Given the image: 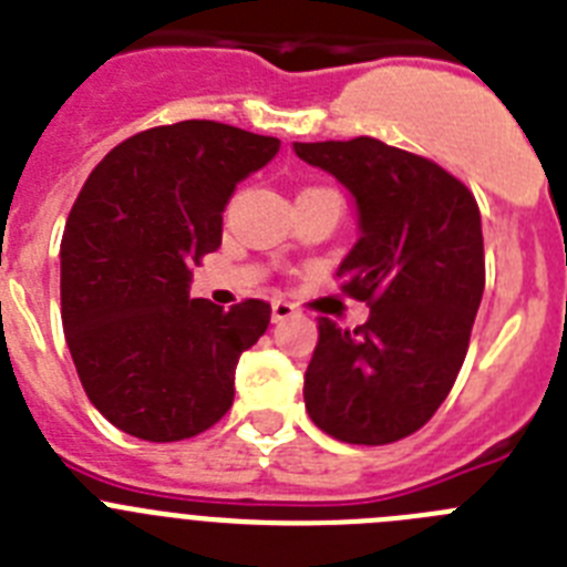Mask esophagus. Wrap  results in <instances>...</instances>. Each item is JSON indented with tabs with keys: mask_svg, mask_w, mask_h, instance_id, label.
I'll return each instance as SVG.
<instances>
[{
	"mask_svg": "<svg viewBox=\"0 0 567 567\" xmlns=\"http://www.w3.org/2000/svg\"><path fill=\"white\" fill-rule=\"evenodd\" d=\"M295 315V307L289 300H272V323H280Z\"/></svg>",
	"mask_w": 567,
	"mask_h": 567,
	"instance_id": "esophagus-1",
	"label": "esophagus"
}]
</instances>
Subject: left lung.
Instances as JSON below:
<instances>
[{
    "label": "left lung",
    "instance_id": "8db88e82",
    "mask_svg": "<svg viewBox=\"0 0 567 567\" xmlns=\"http://www.w3.org/2000/svg\"><path fill=\"white\" fill-rule=\"evenodd\" d=\"M292 150L354 198L358 244L338 275L372 307L358 329L318 318L307 412L343 443H394L432 420L468 352L485 289L477 202L434 162L369 135Z\"/></svg>",
    "mask_w": 567,
    "mask_h": 567
}]
</instances>
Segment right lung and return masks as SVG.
Wrapping results in <instances>:
<instances>
[{
	"instance_id": "obj_1",
	"label": "right lung",
	"mask_w": 567,
	"mask_h": 567,
	"mask_svg": "<svg viewBox=\"0 0 567 567\" xmlns=\"http://www.w3.org/2000/svg\"><path fill=\"white\" fill-rule=\"evenodd\" d=\"M278 150L272 135L193 118L133 135L84 182L59 249L62 327L115 429L173 443L233 405L235 365L267 332L269 303L189 298V264L221 247L235 187Z\"/></svg>"
}]
</instances>
